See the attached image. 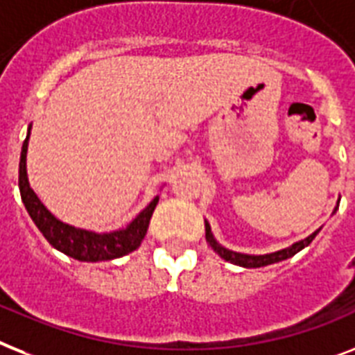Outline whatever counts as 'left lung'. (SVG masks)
<instances>
[{"label":"left lung","mask_w":355,"mask_h":355,"mask_svg":"<svg viewBox=\"0 0 355 355\" xmlns=\"http://www.w3.org/2000/svg\"><path fill=\"white\" fill-rule=\"evenodd\" d=\"M337 206H339V200H337ZM337 206H336V209H334V213L337 211ZM319 232H321V227H319V230H315L312 235H308L306 239H302V241H299V243H293L292 246L284 248V250H279V252L264 253V255H248V253L233 252V250H227V248L220 246V244L217 243V239L213 237L209 224L206 223V241H207V244L213 248V252L218 253V255H220L224 261L232 262V264H237V266H243V268H261V266H268V264H275V262L286 261V259L293 257L295 253L301 252L302 248H306L308 244L312 243Z\"/></svg>","instance_id":"left-lung-1"}]
</instances>
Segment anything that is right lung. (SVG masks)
<instances>
[{
	"mask_svg": "<svg viewBox=\"0 0 355 355\" xmlns=\"http://www.w3.org/2000/svg\"><path fill=\"white\" fill-rule=\"evenodd\" d=\"M31 128L33 125H28L27 138L23 142L21 157H19V193H21V200L27 207L28 215L37 226V230L43 233V237L47 239L49 244L56 248L58 252L82 262L111 261V259L123 257V255L135 252L142 244L144 237L148 233L149 220H151L153 211L158 204V197L153 198L128 226L116 230V232L96 233L62 223L43 206V202L37 198V195L28 184L27 148Z\"/></svg>",
	"mask_w": 355,
	"mask_h": 355,
	"instance_id": "add662e5",
	"label": "right lung"
}]
</instances>
